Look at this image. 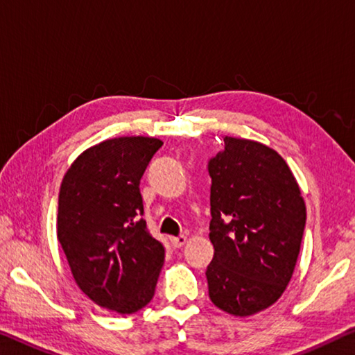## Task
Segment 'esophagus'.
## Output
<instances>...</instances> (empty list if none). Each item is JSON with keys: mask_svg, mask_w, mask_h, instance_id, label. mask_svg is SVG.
Listing matches in <instances>:
<instances>
[{"mask_svg": "<svg viewBox=\"0 0 355 355\" xmlns=\"http://www.w3.org/2000/svg\"><path fill=\"white\" fill-rule=\"evenodd\" d=\"M171 241H172L173 248H182V246L188 241V239H187V235H178V237H172Z\"/></svg>", "mask_w": 355, "mask_h": 355, "instance_id": "34e87169", "label": "esophagus"}]
</instances>
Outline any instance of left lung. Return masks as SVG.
<instances>
[{"mask_svg": "<svg viewBox=\"0 0 355 355\" xmlns=\"http://www.w3.org/2000/svg\"><path fill=\"white\" fill-rule=\"evenodd\" d=\"M210 240L208 295L234 316H251L283 294L294 273L306 208L289 166L254 140L224 137L208 161Z\"/></svg>", "mask_w": 355, "mask_h": 355, "instance_id": "left-lung-1", "label": "left lung"}]
</instances>
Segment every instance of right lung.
I'll use <instances>...</instances> for the list:
<instances>
[{"mask_svg":"<svg viewBox=\"0 0 355 355\" xmlns=\"http://www.w3.org/2000/svg\"><path fill=\"white\" fill-rule=\"evenodd\" d=\"M161 147L142 136L104 140L72 162L60 188L56 234L72 277L96 305L120 314L150 303L164 263L139 188Z\"/></svg>","mask_w":355,"mask_h":355,"instance_id":"add662e5","label":"right lung"}]
</instances>
